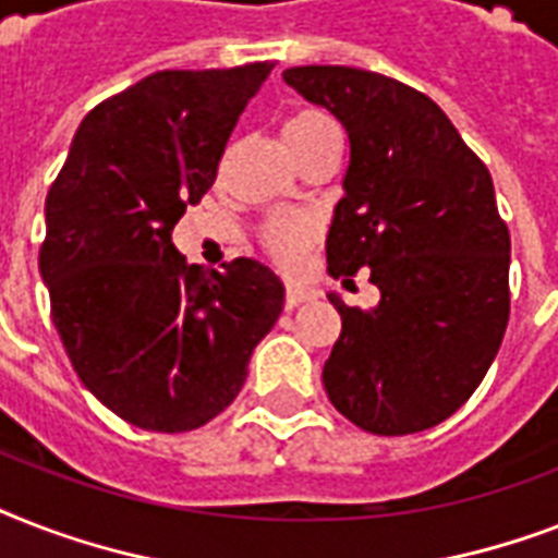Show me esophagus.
Here are the masks:
<instances>
[{"label": "esophagus", "instance_id": "esophagus-1", "mask_svg": "<svg viewBox=\"0 0 558 558\" xmlns=\"http://www.w3.org/2000/svg\"><path fill=\"white\" fill-rule=\"evenodd\" d=\"M313 298H315L313 289L301 287V283H287V310L306 304V301H313Z\"/></svg>", "mask_w": 558, "mask_h": 558}]
</instances>
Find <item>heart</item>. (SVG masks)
Instances as JSON below:
<instances>
[{"label":"heart","instance_id":"obj_1","mask_svg":"<svg viewBox=\"0 0 558 558\" xmlns=\"http://www.w3.org/2000/svg\"><path fill=\"white\" fill-rule=\"evenodd\" d=\"M336 121L322 109H298L287 118L283 124V138H287L289 150L298 153L301 147L313 142H322L327 135H336ZM318 228L310 217H298V214H278L263 226V248L269 257L283 269H295L301 257H304L306 245L313 243Z\"/></svg>","mask_w":558,"mask_h":558}]
</instances>
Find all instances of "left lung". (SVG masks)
Here are the masks:
<instances>
[{"mask_svg":"<svg viewBox=\"0 0 558 558\" xmlns=\"http://www.w3.org/2000/svg\"><path fill=\"white\" fill-rule=\"evenodd\" d=\"M283 81L348 130L327 271L371 269L373 310L327 295L341 336L324 365L336 411L381 437L449 420L493 365L510 322V231L493 177L428 95L350 65Z\"/></svg>","mask_w":558,"mask_h":558,"instance_id":"obj_1","label":"left lung"}]
</instances>
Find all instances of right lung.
Listing matches in <instances>:
<instances>
[{"label":"right lung","instance_id":"obj_1","mask_svg":"<svg viewBox=\"0 0 558 558\" xmlns=\"http://www.w3.org/2000/svg\"><path fill=\"white\" fill-rule=\"evenodd\" d=\"M271 69H168L118 92L83 118L48 191L39 271L60 341L83 385L147 432L222 414L283 310L269 266H187L170 240Z\"/></svg>","mask_w":558,"mask_h":558}]
</instances>
